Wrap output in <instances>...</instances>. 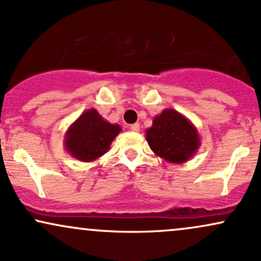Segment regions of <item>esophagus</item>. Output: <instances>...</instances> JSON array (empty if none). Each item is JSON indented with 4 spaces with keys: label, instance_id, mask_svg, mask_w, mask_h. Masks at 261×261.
I'll use <instances>...</instances> for the list:
<instances>
[{
    "label": "esophagus",
    "instance_id": "1",
    "mask_svg": "<svg viewBox=\"0 0 261 261\" xmlns=\"http://www.w3.org/2000/svg\"><path fill=\"white\" fill-rule=\"evenodd\" d=\"M130 128L133 131H135V133H139V131H140V124H137V122H136V124L130 125Z\"/></svg>",
    "mask_w": 261,
    "mask_h": 261
}]
</instances>
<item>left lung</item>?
<instances>
[{
  "label": "left lung",
  "instance_id": "1",
  "mask_svg": "<svg viewBox=\"0 0 261 261\" xmlns=\"http://www.w3.org/2000/svg\"><path fill=\"white\" fill-rule=\"evenodd\" d=\"M146 140L158 157L174 164L194 157L201 145L195 125L169 108L154 116L152 126L146 130Z\"/></svg>",
  "mask_w": 261,
  "mask_h": 261
}]
</instances>
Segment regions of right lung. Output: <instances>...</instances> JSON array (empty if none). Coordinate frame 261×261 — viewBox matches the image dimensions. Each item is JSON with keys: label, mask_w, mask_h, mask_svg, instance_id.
<instances>
[{"label": "right lung", "mask_w": 261, "mask_h": 261, "mask_svg": "<svg viewBox=\"0 0 261 261\" xmlns=\"http://www.w3.org/2000/svg\"><path fill=\"white\" fill-rule=\"evenodd\" d=\"M120 131L118 124H110L92 108L81 114L67 128L64 140L65 149L81 162H93L109 151Z\"/></svg>", "instance_id": "right-lung-1"}]
</instances>
